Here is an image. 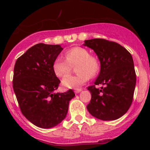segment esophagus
I'll use <instances>...</instances> for the list:
<instances>
[{"label":"esophagus","instance_id":"obj_1","mask_svg":"<svg viewBox=\"0 0 150 150\" xmlns=\"http://www.w3.org/2000/svg\"><path fill=\"white\" fill-rule=\"evenodd\" d=\"M81 91H82V90H81V89H75V90L74 91H75V93H79Z\"/></svg>","mask_w":150,"mask_h":150}]
</instances>
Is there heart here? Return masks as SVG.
<instances>
[{
	"mask_svg": "<svg viewBox=\"0 0 150 150\" xmlns=\"http://www.w3.org/2000/svg\"><path fill=\"white\" fill-rule=\"evenodd\" d=\"M65 59L59 57L53 63V70L57 77L64 76L71 70L72 66H76V75H66L62 81V84L67 88L77 89L81 87L99 72V61L95 56L90 55L86 48L77 46L67 50Z\"/></svg>",
	"mask_w": 150,
	"mask_h": 150,
	"instance_id": "obj_1",
	"label": "heart"
}]
</instances>
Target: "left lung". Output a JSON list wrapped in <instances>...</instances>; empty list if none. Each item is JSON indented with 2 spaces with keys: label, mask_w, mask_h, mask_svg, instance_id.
<instances>
[{
  "label": "left lung",
  "mask_w": 150,
  "mask_h": 150,
  "mask_svg": "<svg viewBox=\"0 0 150 150\" xmlns=\"http://www.w3.org/2000/svg\"><path fill=\"white\" fill-rule=\"evenodd\" d=\"M84 46L93 50L101 64L95 85L89 86L91 99L87 110L92 116L102 120H114L126 113L133 101L136 86V72L131 54L115 42L94 38L84 41Z\"/></svg>",
  "instance_id": "obj_1"
}]
</instances>
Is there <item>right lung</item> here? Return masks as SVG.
Wrapping results in <instances>:
<instances>
[{"label": "right lung", "instance_id": "1", "mask_svg": "<svg viewBox=\"0 0 150 150\" xmlns=\"http://www.w3.org/2000/svg\"><path fill=\"white\" fill-rule=\"evenodd\" d=\"M63 50L60 45L38 43L17 59L13 88L22 114L42 128L56 126L66 117L69 101L75 96L72 89L55 93L60 81L53 63Z\"/></svg>", "mask_w": 150, "mask_h": 150}]
</instances>
